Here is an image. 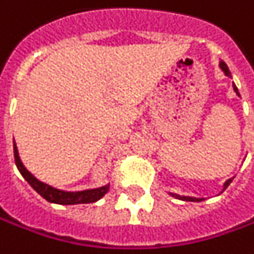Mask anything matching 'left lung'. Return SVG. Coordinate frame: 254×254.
<instances>
[{
    "mask_svg": "<svg viewBox=\"0 0 254 254\" xmlns=\"http://www.w3.org/2000/svg\"><path fill=\"white\" fill-rule=\"evenodd\" d=\"M220 68H221V71L226 74L227 77L231 78V72H230V70H228V67H227V64L224 63V62H221L220 63ZM232 88H234V92L237 93L239 96V92H238V88L235 86V84H232ZM232 179L234 177H231V179H228L226 183H224V186H223V190H221V192L224 191V190L231 184ZM169 195H172V196H175L176 199H182V201H190V202H201V201H205V198H195V196H186V195H179V194H175V192H169Z\"/></svg>",
    "mask_w": 254,
    "mask_h": 254,
    "instance_id": "1",
    "label": "left lung"
}]
</instances>
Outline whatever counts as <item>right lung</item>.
Returning a JSON list of instances; mask_svg holds the SVG:
<instances>
[{
	"instance_id": "right-lung-1",
	"label": "right lung",
	"mask_w": 254,
	"mask_h": 254,
	"mask_svg": "<svg viewBox=\"0 0 254 254\" xmlns=\"http://www.w3.org/2000/svg\"><path fill=\"white\" fill-rule=\"evenodd\" d=\"M13 152H15V162L20 175L24 177V180L38 192V194L47 199L51 203H58V205H78V203H92V202L99 201L104 195L109 192L110 183L97 189L81 190V191H64V190L55 189L47 183L41 182L37 177L28 172L27 168L23 165L22 159L19 157V151L16 147L15 140H13Z\"/></svg>"
}]
</instances>
